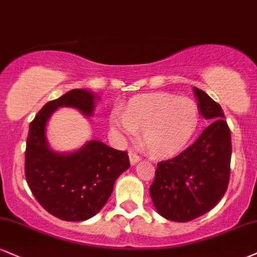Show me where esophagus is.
Returning <instances> with one entry per match:
<instances>
[{
  "instance_id": "34e87169",
  "label": "esophagus",
  "mask_w": 257,
  "mask_h": 257,
  "mask_svg": "<svg viewBox=\"0 0 257 257\" xmlns=\"http://www.w3.org/2000/svg\"><path fill=\"white\" fill-rule=\"evenodd\" d=\"M128 157H130V162H131L132 166H135L136 163H138L139 161H141V157H139L138 155L132 150L128 153Z\"/></svg>"
}]
</instances>
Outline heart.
I'll use <instances>...</instances> for the list:
<instances>
[{
	"label": "heart",
	"instance_id": "b5f03b06",
	"mask_svg": "<svg viewBox=\"0 0 257 257\" xmlns=\"http://www.w3.org/2000/svg\"><path fill=\"white\" fill-rule=\"evenodd\" d=\"M110 126L122 139L143 130V142L156 156H170L185 147L199 122L198 104L188 97L151 94L128 103L125 112L114 110Z\"/></svg>",
	"mask_w": 257,
	"mask_h": 257
}]
</instances>
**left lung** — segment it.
Instances as JSON below:
<instances>
[{
  "mask_svg": "<svg viewBox=\"0 0 257 257\" xmlns=\"http://www.w3.org/2000/svg\"><path fill=\"white\" fill-rule=\"evenodd\" d=\"M193 91L199 113L211 123L185 151L157 163L150 186L156 211L180 223L211 211L225 194L230 179L231 134L223 109L205 91L196 87Z\"/></svg>",
  "mask_w": 257,
  "mask_h": 257,
  "instance_id": "8db88e82",
  "label": "left lung"
}]
</instances>
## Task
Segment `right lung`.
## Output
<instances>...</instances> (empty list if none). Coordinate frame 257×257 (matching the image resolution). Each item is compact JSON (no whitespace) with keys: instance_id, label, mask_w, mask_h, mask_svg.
<instances>
[{"instance_id":"add662e5","label":"right lung","mask_w":257,"mask_h":257,"mask_svg":"<svg viewBox=\"0 0 257 257\" xmlns=\"http://www.w3.org/2000/svg\"><path fill=\"white\" fill-rule=\"evenodd\" d=\"M96 96L90 90L72 89L50 101L30 123L25 174L34 198L52 216L66 221H83L99 213L112 194L115 180L128 169L126 151L100 141H89L72 153L50 148L46 125L59 107L78 109L91 116Z\"/></svg>"}]
</instances>
